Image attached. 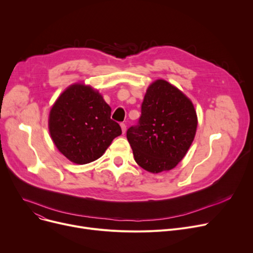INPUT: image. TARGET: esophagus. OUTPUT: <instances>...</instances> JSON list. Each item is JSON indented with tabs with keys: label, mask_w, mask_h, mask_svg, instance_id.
Listing matches in <instances>:
<instances>
[{
	"label": "esophagus",
	"mask_w": 253,
	"mask_h": 253,
	"mask_svg": "<svg viewBox=\"0 0 253 253\" xmlns=\"http://www.w3.org/2000/svg\"><path fill=\"white\" fill-rule=\"evenodd\" d=\"M121 129H122V133L125 134V132H126V125L122 123V124H121Z\"/></svg>",
	"instance_id": "obj_1"
}]
</instances>
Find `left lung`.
<instances>
[{
	"label": "left lung",
	"mask_w": 253,
	"mask_h": 253,
	"mask_svg": "<svg viewBox=\"0 0 253 253\" xmlns=\"http://www.w3.org/2000/svg\"><path fill=\"white\" fill-rule=\"evenodd\" d=\"M198 117L192 100L163 79L147 89L138 125L127 130L135 162L151 173L176 167L195 138Z\"/></svg>",
	"instance_id": "obj_1"
}]
</instances>
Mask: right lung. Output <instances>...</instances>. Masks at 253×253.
Here are the masks:
<instances>
[{"instance_id":"add662e5","label":"right lung","mask_w":253,"mask_h":253,"mask_svg":"<svg viewBox=\"0 0 253 253\" xmlns=\"http://www.w3.org/2000/svg\"><path fill=\"white\" fill-rule=\"evenodd\" d=\"M111 106L97 89L83 82L66 88L53 103L48 127L57 150L75 164L100 158L112 141L122 134L111 119Z\"/></svg>"}]
</instances>
